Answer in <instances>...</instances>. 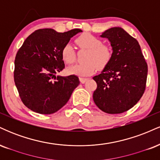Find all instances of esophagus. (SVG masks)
<instances>
[{"instance_id":"esophagus-1","label":"esophagus","mask_w":160,"mask_h":160,"mask_svg":"<svg viewBox=\"0 0 160 160\" xmlns=\"http://www.w3.org/2000/svg\"><path fill=\"white\" fill-rule=\"evenodd\" d=\"M87 80H88V78H80V82H82V83H84V82H85Z\"/></svg>"}]
</instances>
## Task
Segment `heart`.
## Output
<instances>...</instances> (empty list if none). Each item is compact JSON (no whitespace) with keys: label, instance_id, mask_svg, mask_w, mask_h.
Returning a JSON list of instances; mask_svg holds the SVG:
<instances>
[{"label":"heart","instance_id":"1","mask_svg":"<svg viewBox=\"0 0 160 160\" xmlns=\"http://www.w3.org/2000/svg\"><path fill=\"white\" fill-rule=\"evenodd\" d=\"M81 49H87L85 63L76 64L71 66L68 71L71 74L80 77L89 76L96 69H103L108 65L113 57V49L109 45L103 44L102 40L90 34H82L75 40ZM62 59L66 63H74L76 60L74 48L71 43H67L62 49Z\"/></svg>","mask_w":160,"mask_h":160}]
</instances>
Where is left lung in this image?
Masks as SVG:
<instances>
[{"label":"left lung","instance_id":"1","mask_svg":"<svg viewBox=\"0 0 160 160\" xmlns=\"http://www.w3.org/2000/svg\"><path fill=\"white\" fill-rule=\"evenodd\" d=\"M111 42L113 57L100 74L95 76L97 88L93 100L99 109L116 114L137 104L146 88L148 64L138 40L120 27L101 35Z\"/></svg>","mask_w":160,"mask_h":160}]
</instances>
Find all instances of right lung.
I'll return each mask as SVG.
<instances>
[{"mask_svg": "<svg viewBox=\"0 0 160 160\" xmlns=\"http://www.w3.org/2000/svg\"><path fill=\"white\" fill-rule=\"evenodd\" d=\"M80 29L58 33L51 28L30 34L15 58L14 82L22 102L40 114H51L68 102L80 84L78 77H56L65 68L62 49Z\"/></svg>", "mask_w": 160, "mask_h": 160, "instance_id": "add662e5", "label": "right lung"}]
</instances>
